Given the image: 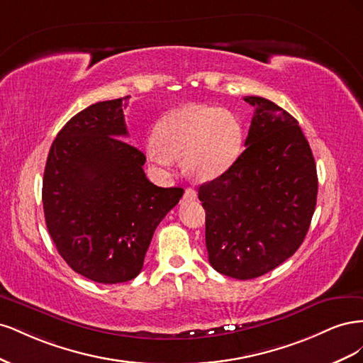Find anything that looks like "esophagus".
I'll return each mask as SVG.
<instances>
[{
    "mask_svg": "<svg viewBox=\"0 0 363 363\" xmlns=\"http://www.w3.org/2000/svg\"><path fill=\"white\" fill-rule=\"evenodd\" d=\"M183 199H184L186 201H192V200H195V199H196V191H195V189H192V188H188V189L184 191Z\"/></svg>",
    "mask_w": 363,
    "mask_h": 363,
    "instance_id": "esophagus-1",
    "label": "esophagus"
}]
</instances>
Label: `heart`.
Here are the masks:
<instances>
[{
    "label": "heart",
    "mask_w": 363,
    "mask_h": 363,
    "mask_svg": "<svg viewBox=\"0 0 363 363\" xmlns=\"http://www.w3.org/2000/svg\"><path fill=\"white\" fill-rule=\"evenodd\" d=\"M244 142L238 118L218 107L188 104L164 115L147 145L148 159L169 168L172 157H183V169L195 180H213L240 155Z\"/></svg>",
    "instance_id": "b5f03b06"
}]
</instances>
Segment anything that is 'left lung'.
<instances>
[{
  "mask_svg": "<svg viewBox=\"0 0 363 363\" xmlns=\"http://www.w3.org/2000/svg\"><path fill=\"white\" fill-rule=\"evenodd\" d=\"M245 150L224 174L200 186L208 262L224 276H263L300 248L316 206L318 177L296 119L262 96Z\"/></svg>",
  "mask_w": 363,
  "mask_h": 363,
  "instance_id": "left-lung-1",
  "label": "left lung"
}]
</instances>
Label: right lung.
<instances>
[{
  "label": "right lung",
  "instance_id": "1",
  "mask_svg": "<svg viewBox=\"0 0 363 363\" xmlns=\"http://www.w3.org/2000/svg\"><path fill=\"white\" fill-rule=\"evenodd\" d=\"M95 103L59 131L43 172L42 203L63 260L96 283H123L144 267L156 227L183 196L144 172L145 155L130 145L123 103Z\"/></svg>",
  "mask_w": 363,
  "mask_h": 363
}]
</instances>
